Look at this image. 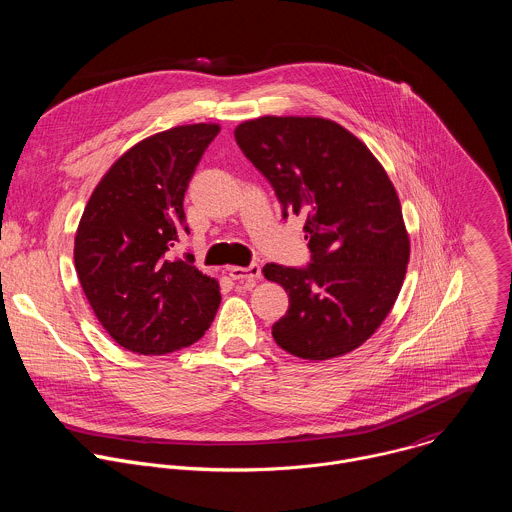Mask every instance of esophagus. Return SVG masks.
<instances>
[{
    "mask_svg": "<svg viewBox=\"0 0 512 512\" xmlns=\"http://www.w3.org/2000/svg\"><path fill=\"white\" fill-rule=\"evenodd\" d=\"M229 275L237 281H255L261 277V267L257 263L249 267H229Z\"/></svg>",
    "mask_w": 512,
    "mask_h": 512,
    "instance_id": "1",
    "label": "esophagus"
}]
</instances>
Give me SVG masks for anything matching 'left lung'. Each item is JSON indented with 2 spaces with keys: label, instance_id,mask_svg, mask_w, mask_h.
Here are the masks:
<instances>
[{
  "label": "left lung",
  "instance_id": "left-lung-1",
  "mask_svg": "<svg viewBox=\"0 0 512 512\" xmlns=\"http://www.w3.org/2000/svg\"><path fill=\"white\" fill-rule=\"evenodd\" d=\"M235 139L271 182L283 216L306 218L312 263L263 267L289 296L271 328L277 346L306 360L352 352L389 316L407 273L411 247L393 182L332 119L265 115L237 125Z\"/></svg>",
  "mask_w": 512,
  "mask_h": 512
}]
</instances>
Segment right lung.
I'll return each instance as SVG.
<instances>
[{
    "mask_svg": "<svg viewBox=\"0 0 512 512\" xmlns=\"http://www.w3.org/2000/svg\"><path fill=\"white\" fill-rule=\"evenodd\" d=\"M218 123L178 125L137 141L95 186L75 235V267L105 332L137 354L186 348L210 328L221 289L174 257L184 192Z\"/></svg>",
    "mask_w": 512,
    "mask_h": 512,
    "instance_id": "right-lung-1",
    "label": "right lung"
}]
</instances>
